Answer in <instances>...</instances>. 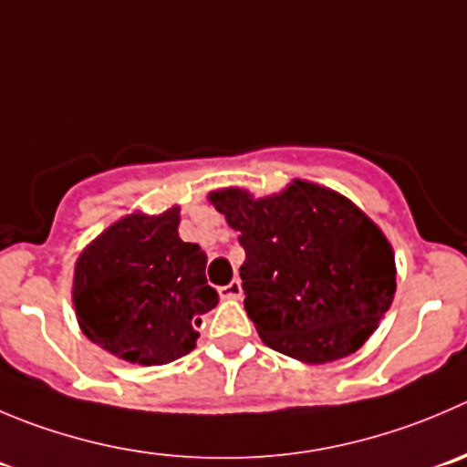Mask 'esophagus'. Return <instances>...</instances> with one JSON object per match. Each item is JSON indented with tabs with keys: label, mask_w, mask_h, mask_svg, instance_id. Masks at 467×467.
I'll use <instances>...</instances> for the list:
<instances>
[{
	"label": "esophagus",
	"mask_w": 467,
	"mask_h": 467,
	"mask_svg": "<svg viewBox=\"0 0 467 467\" xmlns=\"http://www.w3.org/2000/svg\"><path fill=\"white\" fill-rule=\"evenodd\" d=\"M243 293V286L238 279H234V282H229L226 286H220V296L224 297V300H234V297H241Z\"/></svg>",
	"instance_id": "1"
}]
</instances>
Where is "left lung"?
Returning <instances> with one entry per match:
<instances>
[{"label": "left lung", "mask_w": 467, "mask_h": 467, "mask_svg": "<svg viewBox=\"0 0 467 467\" xmlns=\"http://www.w3.org/2000/svg\"><path fill=\"white\" fill-rule=\"evenodd\" d=\"M236 229L247 317L277 353L326 364L355 353L397 291L394 252L350 199L296 179L279 194H208Z\"/></svg>", "instance_id": "1"}]
</instances>
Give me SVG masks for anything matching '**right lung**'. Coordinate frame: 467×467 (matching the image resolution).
<instances>
[{
    "label": "right lung",
    "mask_w": 467,
    "mask_h": 467,
    "mask_svg": "<svg viewBox=\"0 0 467 467\" xmlns=\"http://www.w3.org/2000/svg\"><path fill=\"white\" fill-rule=\"evenodd\" d=\"M181 208L130 213L75 261L73 305L84 335L132 364H167L197 346L202 314L217 305L206 252L179 238Z\"/></svg>",
    "instance_id": "obj_1"
}]
</instances>
